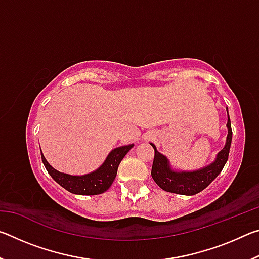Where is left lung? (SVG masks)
Returning <instances> with one entry per match:
<instances>
[{
  "instance_id": "left-lung-1",
  "label": "left lung",
  "mask_w": 259,
  "mask_h": 259,
  "mask_svg": "<svg viewBox=\"0 0 259 259\" xmlns=\"http://www.w3.org/2000/svg\"><path fill=\"white\" fill-rule=\"evenodd\" d=\"M229 115V112H227ZM227 134L226 144L223 150L218 153L216 161L205 168L196 171H184L175 172L169 168L168 160L164 155L156 151L155 146L151 144L154 148V160L152 165V177L154 182L159 185L162 190L170 193H176L182 195H194L203 191L214 178H216L224 168L227 159L232 142V128L230 116H227Z\"/></svg>"
}]
</instances>
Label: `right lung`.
<instances>
[{"instance_id": "add662e5", "label": "right lung", "mask_w": 259, "mask_h": 259, "mask_svg": "<svg viewBox=\"0 0 259 259\" xmlns=\"http://www.w3.org/2000/svg\"><path fill=\"white\" fill-rule=\"evenodd\" d=\"M133 146L134 144L114 148L109 153L100 168L91 174L83 175V176H71V175L57 171V170H55L48 163L42 153L41 156L47 171L65 190L73 193V194L97 195L106 192L111 187L114 179L116 177L117 168H119L120 162L125 156L126 153L133 148Z\"/></svg>"}]
</instances>
